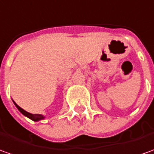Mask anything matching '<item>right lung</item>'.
Returning a JSON list of instances; mask_svg holds the SVG:
<instances>
[{"label": "right lung", "instance_id": "right-lung-1", "mask_svg": "<svg viewBox=\"0 0 154 154\" xmlns=\"http://www.w3.org/2000/svg\"><path fill=\"white\" fill-rule=\"evenodd\" d=\"M13 101V100H12ZM13 103H14V104H15V106L17 108V109L19 110L20 112L22 113L23 116H27L28 118H29L30 120H32V121H41V120H44L45 119V116H42V115H39V114H31V113H29L27 112L26 110H24L23 109H22V108L20 107V106H18L17 103L13 101Z\"/></svg>", "mask_w": 154, "mask_h": 154}]
</instances>
